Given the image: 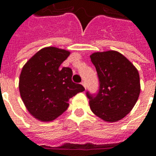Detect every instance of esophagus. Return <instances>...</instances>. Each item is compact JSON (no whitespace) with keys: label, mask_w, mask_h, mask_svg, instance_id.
Listing matches in <instances>:
<instances>
[{"label":"esophagus","mask_w":156,"mask_h":156,"mask_svg":"<svg viewBox=\"0 0 156 156\" xmlns=\"http://www.w3.org/2000/svg\"><path fill=\"white\" fill-rule=\"evenodd\" d=\"M81 84L83 85V87H84L85 88H86V83H85V82H82Z\"/></svg>","instance_id":"obj_1"}]
</instances>
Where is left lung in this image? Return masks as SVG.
<instances>
[{
  "label": "left lung",
  "instance_id": "1",
  "mask_svg": "<svg viewBox=\"0 0 156 156\" xmlns=\"http://www.w3.org/2000/svg\"><path fill=\"white\" fill-rule=\"evenodd\" d=\"M90 58L99 81L97 94L86 92L92 112L105 121L119 120L131 111L140 93L137 69L116 51L94 52Z\"/></svg>",
  "mask_w": 156,
  "mask_h": 156
}]
</instances>
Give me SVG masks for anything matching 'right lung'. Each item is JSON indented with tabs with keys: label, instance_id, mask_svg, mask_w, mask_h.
<instances>
[{
	"label": "right lung",
	"instance_id": "add662e5",
	"mask_svg": "<svg viewBox=\"0 0 156 156\" xmlns=\"http://www.w3.org/2000/svg\"><path fill=\"white\" fill-rule=\"evenodd\" d=\"M70 52L49 47L37 51L22 68L19 90L30 114L41 121H51L68 108L69 98L84 91L72 81L70 68H61Z\"/></svg>",
	"mask_w": 156,
	"mask_h": 156
}]
</instances>
